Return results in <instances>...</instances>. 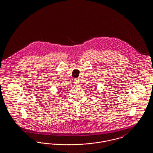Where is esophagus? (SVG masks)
Masks as SVG:
<instances>
[{
    "label": "esophagus",
    "mask_w": 153,
    "mask_h": 153,
    "mask_svg": "<svg viewBox=\"0 0 153 153\" xmlns=\"http://www.w3.org/2000/svg\"><path fill=\"white\" fill-rule=\"evenodd\" d=\"M74 83L75 84H76V85H78V84H80V81L79 80V79H76L74 80Z\"/></svg>",
    "instance_id": "obj_1"
}]
</instances>
